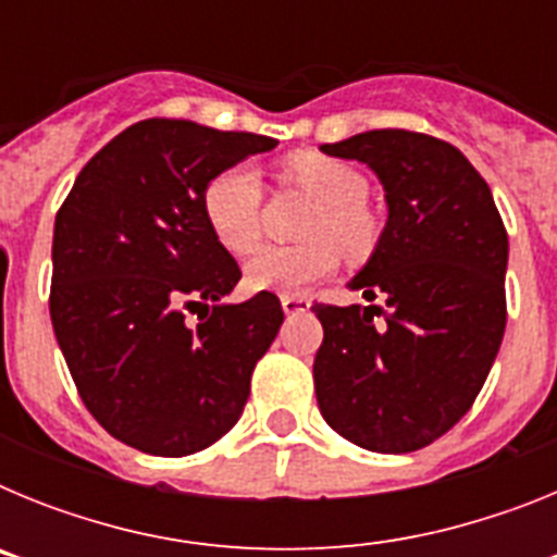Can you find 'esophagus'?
Wrapping results in <instances>:
<instances>
[{
  "instance_id": "esophagus-1",
  "label": "esophagus",
  "mask_w": 557,
  "mask_h": 557,
  "mask_svg": "<svg viewBox=\"0 0 557 557\" xmlns=\"http://www.w3.org/2000/svg\"><path fill=\"white\" fill-rule=\"evenodd\" d=\"M282 309L287 314H298L304 309H309V301L304 295H282Z\"/></svg>"
}]
</instances>
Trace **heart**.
I'll return each instance as SVG.
<instances>
[{"label":"heart","instance_id":"heart-1","mask_svg":"<svg viewBox=\"0 0 557 557\" xmlns=\"http://www.w3.org/2000/svg\"><path fill=\"white\" fill-rule=\"evenodd\" d=\"M282 181L318 200L304 223L309 243L259 250L245 264V287L298 295L334 273L339 250L348 259H362L376 248L379 223L366 203L368 181L357 166L323 152H295L284 161ZM262 200V178L250 164L225 166L203 186V218L228 253L245 256L256 248Z\"/></svg>","mask_w":557,"mask_h":557}]
</instances>
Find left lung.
Instances as JSON below:
<instances>
[{
	"mask_svg": "<svg viewBox=\"0 0 557 557\" xmlns=\"http://www.w3.org/2000/svg\"><path fill=\"white\" fill-rule=\"evenodd\" d=\"M321 150L376 172L387 225L348 284L371 307L312 304L323 326L318 407L368 451L424 449L471 410L499 351L508 231L488 184L449 141L385 127Z\"/></svg>",
	"mask_w": 557,
	"mask_h": 557,
	"instance_id": "8db88e82",
	"label": "left lung"
}]
</instances>
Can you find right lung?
Here are the masks:
<instances>
[{
	"mask_svg": "<svg viewBox=\"0 0 557 557\" xmlns=\"http://www.w3.org/2000/svg\"><path fill=\"white\" fill-rule=\"evenodd\" d=\"M275 145L186 120L136 122L83 166L58 209L52 329L83 405L133 449L195 455L243 416L284 312L273 293L220 304L243 273L200 195L211 175Z\"/></svg>",
	"mask_w": 557,
	"mask_h": 557,
	"instance_id": "obj_1",
	"label": "right lung"
}]
</instances>
